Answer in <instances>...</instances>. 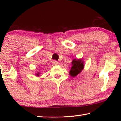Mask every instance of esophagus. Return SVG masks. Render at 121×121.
<instances>
[{"mask_svg": "<svg viewBox=\"0 0 121 121\" xmlns=\"http://www.w3.org/2000/svg\"><path fill=\"white\" fill-rule=\"evenodd\" d=\"M53 65H58V62L57 61H56V60H53Z\"/></svg>", "mask_w": 121, "mask_h": 121, "instance_id": "34e87169", "label": "esophagus"}]
</instances>
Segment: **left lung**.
I'll list each match as a JSON object with an SVG mask.
<instances>
[{"label": "left lung", "instance_id": "obj_1", "mask_svg": "<svg viewBox=\"0 0 121 121\" xmlns=\"http://www.w3.org/2000/svg\"><path fill=\"white\" fill-rule=\"evenodd\" d=\"M71 64L72 67L69 74L72 77H75L80 74L84 68V62L82 59H73Z\"/></svg>", "mask_w": 121, "mask_h": 121}]
</instances>
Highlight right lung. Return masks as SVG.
Listing matches in <instances>:
<instances>
[{"label":"right lung","mask_w":121,"mask_h":121,"mask_svg":"<svg viewBox=\"0 0 121 121\" xmlns=\"http://www.w3.org/2000/svg\"><path fill=\"white\" fill-rule=\"evenodd\" d=\"M40 72H38L37 73H35V75H36L37 76V77H39V75H40Z\"/></svg>","instance_id":"1"}]
</instances>
